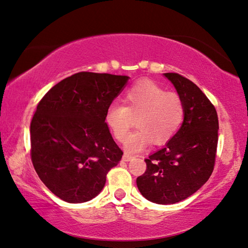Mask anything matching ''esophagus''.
I'll use <instances>...</instances> for the list:
<instances>
[{
  "instance_id": "34e87169",
  "label": "esophagus",
  "mask_w": 248,
  "mask_h": 248,
  "mask_svg": "<svg viewBox=\"0 0 248 248\" xmlns=\"http://www.w3.org/2000/svg\"><path fill=\"white\" fill-rule=\"evenodd\" d=\"M132 158H134V156L129 155V154H124V155H123V158H122V159H123L124 161H129V160L132 159Z\"/></svg>"
}]
</instances>
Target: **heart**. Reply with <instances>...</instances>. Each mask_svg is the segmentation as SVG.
<instances>
[{
    "instance_id": "1",
    "label": "heart",
    "mask_w": 248,
    "mask_h": 248,
    "mask_svg": "<svg viewBox=\"0 0 248 248\" xmlns=\"http://www.w3.org/2000/svg\"><path fill=\"white\" fill-rule=\"evenodd\" d=\"M122 102L123 105H109L104 120L115 140L124 141L133 119L137 117L139 129L125 143L128 152L143 151L153 140L156 145L167 143L184 123L186 108L182 97L153 81H139L123 93Z\"/></svg>"
}]
</instances>
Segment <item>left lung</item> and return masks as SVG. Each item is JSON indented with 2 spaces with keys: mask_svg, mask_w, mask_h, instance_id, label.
<instances>
[{
  "mask_svg": "<svg viewBox=\"0 0 248 248\" xmlns=\"http://www.w3.org/2000/svg\"><path fill=\"white\" fill-rule=\"evenodd\" d=\"M165 77L184 100L185 120L165 147L145 159L147 168L136 184L147 200L173 204L192 196L212 174L218 120L214 105L192 81L174 72Z\"/></svg>",
  "mask_w": 248,
  "mask_h": 248,
  "instance_id": "8db88e82",
  "label": "left lung"
}]
</instances>
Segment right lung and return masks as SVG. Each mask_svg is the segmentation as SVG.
<instances>
[{"mask_svg": "<svg viewBox=\"0 0 248 248\" xmlns=\"http://www.w3.org/2000/svg\"><path fill=\"white\" fill-rule=\"evenodd\" d=\"M126 76L78 72L52 87L31 122V158L45 186L62 200L82 203L103 189L123 152L105 112L123 91Z\"/></svg>", "mask_w": 248, "mask_h": 248, "instance_id": "right-lung-1", "label": "right lung"}]
</instances>
